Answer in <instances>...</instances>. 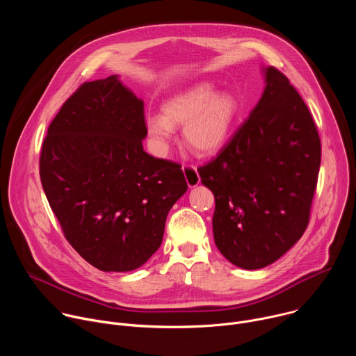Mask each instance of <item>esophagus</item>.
Segmentation results:
<instances>
[{
	"instance_id": "esophagus-1",
	"label": "esophagus",
	"mask_w": 356,
	"mask_h": 356,
	"mask_svg": "<svg viewBox=\"0 0 356 356\" xmlns=\"http://www.w3.org/2000/svg\"><path fill=\"white\" fill-rule=\"evenodd\" d=\"M183 173H184L188 187H195L197 184H200V176L194 166H187V165L183 166Z\"/></svg>"
}]
</instances>
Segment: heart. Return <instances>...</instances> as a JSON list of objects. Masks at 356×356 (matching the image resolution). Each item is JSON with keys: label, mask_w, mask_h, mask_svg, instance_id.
Listing matches in <instances>:
<instances>
[{"label": "heart", "mask_w": 356, "mask_h": 356, "mask_svg": "<svg viewBox=\"0 0 356 356\" xmlns=\"http://www.w3.org/2000/svg\"><path fill=\"white\" fill-rule=\"evenodd\" d=\"M163 115H150L145 127L161 155H165L175 128L183 127V140L197 155L210 156L228 142L239 114V103L231 92H218L211 81L197 83L162 106Z\"/></svg>", "instance_id": "obj_1"}]
</instances>
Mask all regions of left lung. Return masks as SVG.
I'll list each match as a JSON object with an SVG mask.
<instances>
[{
  "instance_id": "obj_1",
  "label": "left lung",
  "mask_w": 356,
  "mask_h": 356,
  "mask_svg": "<svg viewBox=\"0 0 356 356\" xmlns=\"http://www.w3.org/2000/svg\"><path fill=\"white\" fill-rule=\"evenodd\" d=\"M262 73L257 107L221 154L198 169L216 197V245L246 270L276 262L301 238L321 163L320 136L302 98L277 69Z\"/></svg>"
}]
</instances>
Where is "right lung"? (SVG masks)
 Here are the masks:
<instances>
[{
    "mask_svg": "<svg viewBox=\"0 0 356 356\" xmlns=\"http://www.w3.org/2000/svg\"><path fill=\"white\" fill-rule=\"evenodd\" d=\"M143 101L117 74L81 84L47 129L40 181L69 243L103 272H131L159 249L187 191L180 165L143 150Z\"/></svg>",
    "mask_w": 356,
    "mask_h": 356,
    "instance_id": "right-lung-1",
    "label": "right lung"
}]
</instances>
